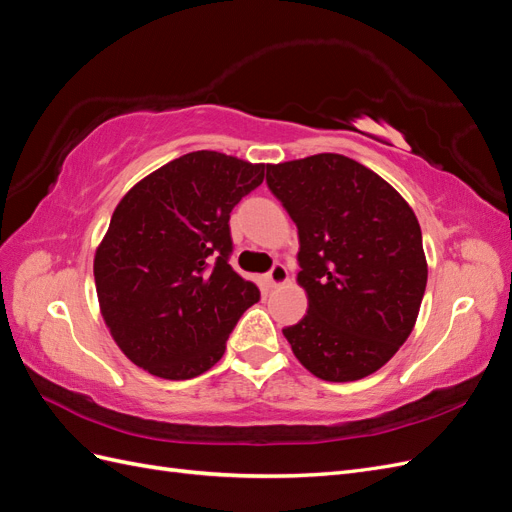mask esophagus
Returning <instances> with one entry per match:
<instances>
[{
	"mask_svg": "<svg viewBox=\"0 0 512 512\" xmlns=\"http://www.w3.org/2000/svg\"><path fill=\"white\" fill-rule=\"evenodd\" d=\"M286 280H288L286 267L282 265V262H275V265L271 267V271L267 273V284H269V288H277L280 284H284Z\"/></svg>",
	"mask_w": 512,
	"mask_h": 512,
	"instance_id": "34e87169",
	"label": "esophagus"
}]
</instances>
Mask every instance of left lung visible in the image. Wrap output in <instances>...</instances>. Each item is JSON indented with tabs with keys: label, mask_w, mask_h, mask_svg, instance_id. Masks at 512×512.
<instances>
[{
	"label": "left lung",
	"mask_w": 512,
	"mask_h": 512,
	"mask_svg": "<svg viewBox=\"0 0 512 512\" xmlns=\"http://www.w3.org/2000/svg\"><path fill=\"white\" fill-rule=\"evenodd\" d=\"M267 185L299 232L307 314L282 329L314 376L374 374L412 333L427 286L414 211L374 170L337 153L267 164Z\"/></svg>",
	"instance_id": "obj_1"
}]
</instances>
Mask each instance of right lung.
Returning <instances> with one entry per match:
<instances>
[{
	"label": "right lung",
	"instance_id": "right-lung-1",
	"mask_svg": "<svg viewBox=\"0 0 512 512\" xmlns=\"http://www.w3.org/2000/svg\"><path fill=\"white\" fill-rule=\"evenodd\" d=\"M265 164L218 151L168 162L121 198L94 260L106 327L128 359L166 380L200 376L260 301L230 267V213Z\"/></svg>",
	"mask_w": 512,
	"mask_h": 512
}]
</instances>
